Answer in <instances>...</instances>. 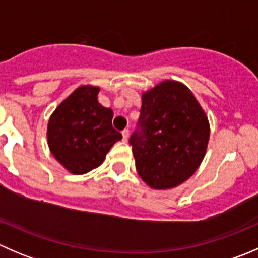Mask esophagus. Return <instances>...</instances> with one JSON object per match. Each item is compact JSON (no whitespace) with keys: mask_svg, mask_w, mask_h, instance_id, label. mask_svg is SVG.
I'll return each mask as SVG.
<instances>
[{"mask_svg":"<svg viewBox=\"0 0 258 258\" xmlns=\"http://www.w3.org/2000/svg\"><path fill=\"white\" fill-rule=\"evenodd\" d=\"M122 136H123L124 141H127V140H128V137H130V130L128 128L123 130V131H122Z\"/></svg>","mask_w":258,"mask_h":258,"instance_id":"obj_1","label":"esophagus"}]
</instances>
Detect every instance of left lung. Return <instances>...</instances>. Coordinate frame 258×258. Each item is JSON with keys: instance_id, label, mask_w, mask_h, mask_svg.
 Instances as JSON below:
<instances>
[{"instance_id": "obj_1", "label": "left lung", "mask_w": 258, "mask_h": 258, "mask_svg": "<svg viewBox=\"0 0 258 258\" xmlns=\"http://www.w3.org/2000/svg\"><path fill=\"white\" fill-rule=\"evenodd\" d=\"M139 128L132 134L136 170L155 189L183 183L201 165L210 139L206 113L177 81H163L142 95Z\"/></svg>"}]
</instances>
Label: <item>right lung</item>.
<instances>
[{"mask_svg":"<svg viewBox=\"0 0 258 258\" xmlns=\"http://www.w3.org/2000/svg\"><path fill=\"white\" fill-rule=\"evenodd\" d=\"M98 91L96 86H80L49 117V151L74 175L98 167L110 148L122 140L112 127L113 111L98 102Z\"/></svg>","mask_w":258,"mask_h":258,"instance_id":"right-lung-1","label":"right lung"}]
</instances>
